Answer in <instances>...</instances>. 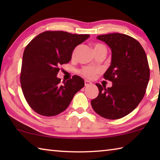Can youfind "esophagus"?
Returning <instances> with one entry per match:
<instances>
[{
  "label": "esophagus",
  "mask_w": 160,
  "mask_h": 160,
  "mask_svg": "<svg viewBox=\"0 0 160 160\" xmlns=\"http://www.w3.org/2000/svg\"><path fill=\"white\" fill-rule=\"evenodd\" d=\"M92 85V83L91 82H90V81L89 80H85V85L86 86V87H88V86H90V85Z\"/></svg>",
  "instance_id": "1"
}]
</instances>
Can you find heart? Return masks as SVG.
<instances>
[{
  "label": "heart",
  "instance_id": "1",
  "mask_svg": "<svg viewBox=\"0 0 160 160\" xmlns=\"http://www.w3.org/2000/svg\"><path fill=\"white\" fill-rule=\"evenodd\" d=\"M99 47H104V46L99 44H97L94 46V48H99ZM98 72V70L92 67H85L81 70V73L85 75L87 78H93L97 72Z\"/></svg>",
  "mask_w": 160,
  "mask_h": 160
}]
</instances>
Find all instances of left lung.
<instances>
[{
	"mask_svg": "<svg viewBox=\"0 0 160 160\" xmlns=\"http://www.w3.org/2000/svg\"><path fill=\"white\" fill-rule=\"evenodd\" d=\"M97 39L112 51V61L104 78L112 82L106 89L100 84L97 98L91 101L93 109L108 119H118L132 112L144 97L150 79L147 56L140 43L128 35L111 33Z\"/></svg>",
	"mask_w": 160,
	"mask_h": 160,
	"instance_id": "obj_1",
	"label": "left lung"
}]
</instances>
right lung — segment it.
<instances>
[{
	"label": "right lung",
	"mask_w": 160,
	"mask_h": 160,
	"mask_svg": "<svg viewBox=\"0 0 160 160\" xmlns=\"http://www.w3.org/2000/svg\"><path fill=\"white\" fill-rule=\"evenodd\" d=\"M89 34H72L63 31H47L34 38L23 53L20 83L24 96L34 112L46 116H56L69 106L85 85L78 75L63 81L57 77L61 65L71 60L78 45Z\"/></svg>",
	"instance_id": "add662e5"
}]
</instances>
